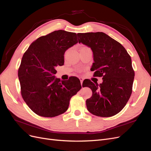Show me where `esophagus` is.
Returning a JSON list of instances; mask_svg holds the SVG:
<instances>
[{"label":"esophagus","instance_id":"esophagus-1","mask_svg":"<svg viewBox=\"0 0 151 151\" xmlns=\"http://www.w3.org/2000/svg\"><path fill=\"white\" fill-rule=\"evenodd\" d=\"M79 79H80V81H81V84L82 87H83V83L84 79L83 78V77H79Z\"/></svg>","mask_w":151,"mask_h":151}]
</instances>
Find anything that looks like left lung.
<instances>
[{
    "label": "left lung",
    "mask_w": 151,
    "mask_h": 151,
    "mask_svg": "<svg viewBox=\"0 0 151 151\" xmlns=\"http://www.w3.org/2000/svg\"><path fill=\"white\" fill-rule=\"evenodd\" d=\"M79 43L93 53L91 71L94 77H103V83L83 82L92 90L86 100L88 110L94 115L109 117L125 107L132 94L135 73L131 57L122 45L103 32L77 33Z\"/></svg>",
    "instance_id": "left-lung-1"
}]
</instances>
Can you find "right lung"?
<instances>
[{
    "instance_id": "1",
    "label": "right lung",
    "mask_w": 151,
    "mask_h": 151,
    "mask_svg": "<svg viewBox=\"0 0 151 151\" xmlns=\"http://www.w3.org/2000/svg\"><path fill=\"white\" fill-rule=\"evenodd\" d=\"M78 43L77 34L55 31L32 43L22 58L18 70L21 95L37 115L54 117L65 112L70 99L81 89L79 79L60 81L55 67L64 63L66 50Z\"/></svg>"
}]
</instances>
